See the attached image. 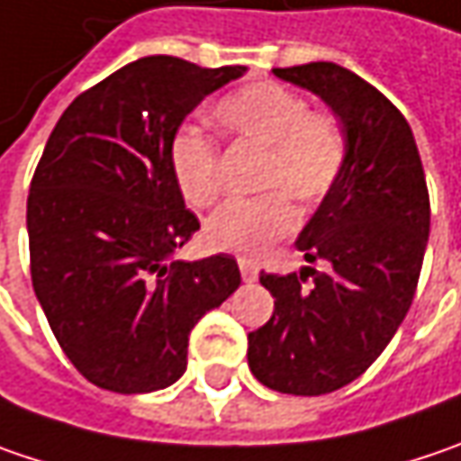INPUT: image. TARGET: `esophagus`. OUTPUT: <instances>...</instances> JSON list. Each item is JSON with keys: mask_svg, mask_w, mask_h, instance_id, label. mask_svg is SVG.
<instances>
[{"mask_svg": "<svg viewBox=\"0 0 461 461\" xmlns=\"http://www.w3.org/2000/svg\"><path fill=\"white\" fill-rule=\"evenodd\" d=\"M237 266H240V274L245 282H256L258 279V263L250 258H237Z\"/></svg>", "mask_w": 461, "mask_h": 461, "instance_id": "1", "label": "esophagus"}]
</instances>
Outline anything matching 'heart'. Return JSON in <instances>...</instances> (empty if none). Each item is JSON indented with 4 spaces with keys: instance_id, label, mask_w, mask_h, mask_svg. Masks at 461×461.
I'll use <instances>...</instances> for the list:
<instances>
[{
    "instance_id": "b5f03b06",
    "label": "heart",
    "mask_w": 461,
    "mask_h": 461,
    "mask_svg": "<svg viewBox=\"0 0 461 461\" xmlns=\"http://www.w3.org/2000/svg\"><path fill=\"white\" fill-rule=\"evenodd\" d=\"M211 117L234 146L266 153L258 187L268 195L224 205L208 224L205 240L227 253H260L297 227V208L311 211L337 187L347 167L341 124L276 80H258L221 95ZM169 169L190 208H211L221 195L219 146L193 127L176 130Z\"/></svg>"
}]
</instances>
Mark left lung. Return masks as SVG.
<instances>
[{"label":"left lung","mask_w":461,"mask_h":461,"mask_svg":"<svg viewBox=\"0 0 461 461\" xmlns=\"http://www.w3.org/2000/svg\"><path fill=\"white\" fill-rule=\"evenodd\" d=\"M274 75L331 106L347 138V167L294 242L308 263L331 266L260 274L274 312L248 334V366L274 392L321 396L363 375L404 321L428 245L430 201L412 130L381 91L334 62Z\"/></svg>","instance_id":"obj_1"}]
</instances>
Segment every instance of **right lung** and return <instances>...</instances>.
<instances>
[{"label": "right lung", "mask_w": 461, "mask_h": 461, "mask_svg": "<svg viewBox=\"0 0 461 461\" xmlns=\"http://www.w3.org/2000/svg\"><path fill=\"white\" fill-rule=\"evenodd\" d=\"M245 69L143 57L77 95L46 140L28 195L31 279L62 352L98 389L172 386L193 326L240 286L231 256L172 260L201 221L169 143Z\"/></svg>", "instance_id": "1"}]
</instances>
